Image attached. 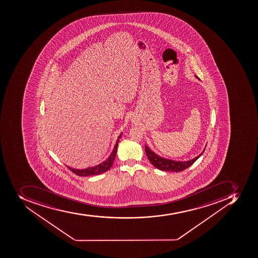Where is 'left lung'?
<instances>
[{
  "instance_id": "left-lung-1",
  "label": "left lung",
  "mask_w": 258,
  "mask_h": 258,
  "mask_svg": "<svg viewBox=\"0 0 258 258\" xmlns=\"http://www.w3.org/2000/svg\"><path fill=\"white\" fill-rule=\"evenodd\" d=\"M145 152H146L147 157H148L153 166H155L156 168L159 169V170H163V171L173 172H179L184 170L186 168L191 166L203 154V153H201L199 156H197L194 159L190 160V161H175L159 157L156 153H153L151 149H149V147L147 146V145H145Z\"/></svg>"
}]
</instances>
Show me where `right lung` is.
<instances>
[{
    "instance_id": "1",
    "label": "right lung",
    "mask_w": 258,
    "mask_h": 258,
    "mask_svg": "<svg viewBox=\"0 0 258 258\" xmlns=\"http://www.w3.org/2000/svg\"><path fill=\"white\" fill-rule=\"evenodd\" d=\"M121 134L120 135L119 137L117 138V142H116L115 146L113 149V152L109 156L108 159L105 160L104 162L100 164L98 166H94V167L87 168V169H84V170H76V169H73V168L69 167L67 166L71 171L73 172L74 174H76V175L82 176V177H87V176L91 175H97V174H101L104 172H106L107 170H109L113 165V161L115 159L116 153H117V145H118V142H119V139L121 138Z\"/></svg>"
}]
</instances>
